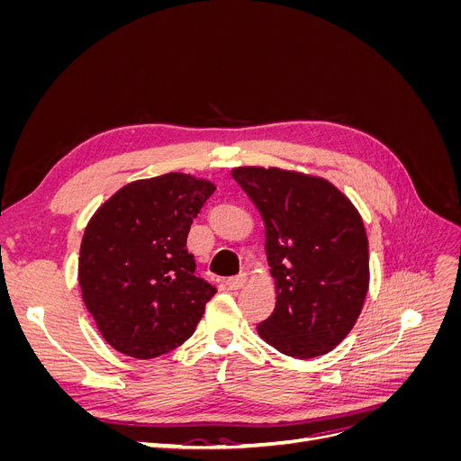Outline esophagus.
I'll list each match as a JSON object with an SVG mask.
<instances>
[{"mask_svg": "<svg viewBox=\"0 0 461 461\" xmlns=\"http://www.w3.org/2000/svg\"><path fill=\"white\" fill-rule=\"evenodd\" d=\"M246 281H248V276L242 273V275H236V276L227 278L225 286H227L229 290H240V288L246 285Z\"/></svg>", "mask_w": 461, "mask_h": 461, "instance_id": "1", "label": "esophagus"}]
</instances>
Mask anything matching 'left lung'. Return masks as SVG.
<instances>
[{"label":"left lung","instance_id":"8db88e82","mask_svg":"<svg viewBox=\"0 0 461 461\" xmlns=\"http://www.w3.org/2000/svg\"><path fill=\"white\" fill-rule=\"evenodd\" d=\"M232 178L263 217L276 288L259 337L298 359L330 352L356 325L369 288V244L357 209L319 176L236 167Z\"/></svg>","mask_w":461,"mask_h":461}]
</instances>
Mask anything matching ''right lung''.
<instances>
[{"label": "right lung", "instance_id": "1", "mask_svg": "<svg viewBox=\"0 0 461 461\" xmlns=\"http://www.w3.org/2000/svg\"><path fill=\"white\" fill-rule=\"evenodd\" d=\"M213 192L209 180L167 173L122 186L90 219L78 283L117 352L151 359L192 337L217 288L194 275L186 239Z\"/></svg>", "mask_w": 461, "mask_h": 461}]
</instances>
